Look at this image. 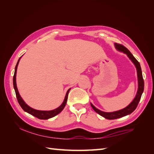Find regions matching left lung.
I'll return each mask as SVG.
<instances>
[{"mask_svg": "<svg viewBox=\"0 0 154 154\" xmlns=\"http://www.w3.org/2000/svg\"><path fill=\"white\" fill-rule=\"evenodd\" d=\"M114 45L116 49L127 54L128 56V57L131 60V61L134 63L135 66H136V70H137V73L138 89H137L136 97H134V100L131 102V103H130L127 107H125V108L118 111L112 112H103L97 109L92 103H91V106L92 107V109H94V111H96L97 114H99L100 116H103V118L107 119H115L120 118L133 112L135 110V109L137 108V105L139 103V101L141 100V95L144 91V80L143 78L141 66L140 64H139V62L136 58H135V57L132 55V54L130 52V51L127 48H126L125 46L117 43H115Z\"/></svg>", "mask_w": 154, "mask_h": 154, "instance_id": "left-lung-1", "label": "left lung"}]
</instances>
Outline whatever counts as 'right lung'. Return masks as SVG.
<instances>
[{
  "instance_id": "obj_1",
  "label": "right lung",
  "mask_w": 154,
  "mask_h": 154,
  "mask_svg": "<svg viewBox=\"0 0 154 154\" xmlns=\"http://www.w3.org/2000/svg\"><path fill=\"white\" fill-rule=\"evenodd\" d=\"M20 58H21V57L18 60L17 63L15 66V73H14V76H13V87H14V89H15V91L16 93V96H17L18 103H19V105L22 107V109L25 112H26L30 114L31 115L33 116H35V117L38 118L40 119H48L51 118L53 117H54L55 116H57L60 112H61L62 110L65 107V106H66V103H67V100L69 92L70 90H71V88H69V89L67 91L66 97H65V99L63 101V103H62V105L57 109H55L53 110L48 111V110H36V109L31 108V107L27 105L25 103L24 101L22 100L21 96L19 94V92H18V91L17 89V83H16L17 70L18 65V63H19Z\"/></svg>"
}]
</instances>
